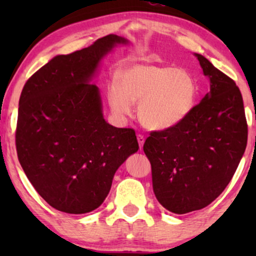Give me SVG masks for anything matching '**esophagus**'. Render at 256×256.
<instances>
[{
    "instance_id": "34e87169",
    "label": "esophagus",
    "mask_w": 256,
    "mask_h": 256,
    "mask_svg": "<svg viewBox=\"0 0 256 256\" xmlns=\"http://www.w3.org/2000/svg\"><path fill=\"white\" fill-rule=\"evenodd\" d=\"M144 136H143V135H141V134H140V135H138V144H140V148H142V146H143V144H144Z\"/></svg>"
}]
</instances>
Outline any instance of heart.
Returning <instances> with one entry per match:
<instances>
[{
	"mask_svg": "<svg viewBox=\"0 0 256 256\" xmlns=\"http://www.w3.org/2000/svg\"><path fill=\"white\" fill-rule=\"evenodd\" d=\"M197 82L186 70L135 64L124 68L108 87L114 113L130 115L138 102V116L150 129L163 130L182 124L197 102Z\"/></svg>",
	"mask_w": 256,
	"mask_h": 256,
	"instance_id": "obj_1",
	"label": "heart"
}]
</instances>
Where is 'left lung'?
<instances>
[{"label":"left lung","instance_id":"8db88e82","mask_svg":"<svg viewBox=\"0 0 256 256\" xmlns=\"http://www.w3.org/2000/svg\"><path fill=\"white\" fill-rule=\"evenodd\" d=\"M210 92L178 126L152 132L143 150L152 188L168 211L184 214L211 204L232 180L247 146L242 96L234 80L194 54Z\"/></svg>","mask_w":256,"mask_h":256}]
</instances>
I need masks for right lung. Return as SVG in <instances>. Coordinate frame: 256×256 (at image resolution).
Returning a JSON list of instances; mask_svg holds the SVG:
<instances>
[{"instance_id":"obj_1","label":"right lung","mask_w":256,"mask_h":256,"mask_svg":"<svg viewBox=\"0 0 256 256\" xmlns=\"http://www.w3.org/2000/svg\"><path fill=\"white\" fill-rule=\"evenodd\" d=\"M118 44L128 40L108 34L56 56L20 93L17 156L34 190L58 211L82 214L99 208L118 166L138 150L134 129L104 121L99 88L90 84Z\"/></svg>"}]
</instances>
